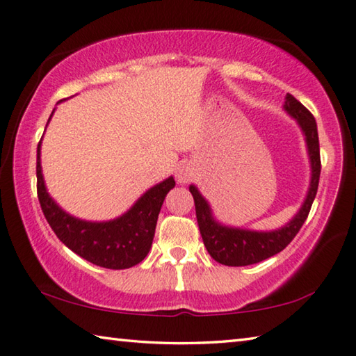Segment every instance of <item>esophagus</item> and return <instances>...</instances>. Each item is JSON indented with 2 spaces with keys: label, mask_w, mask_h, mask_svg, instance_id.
<instances>
[{
  "label": "esophagus",
  "mask_w": 356,
  "mask_h": 356,
  "mask_svg": "<svg viewBox=\"0 0 356 356\" xmlns=\"http://www.w3.org/2000/svg\"><path fill=\"white\" fill-rule=\"evenodd\" d=\"M190 177H191V171L188 170V168H185V166H182L180 168V170L177 171V180L180 184H186L190 180Z\"/></svg>",
  "instance_id": "34e87169"
}]
</instances>
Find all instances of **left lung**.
<instances>
[{
    "mask_svg": "<svg viewBox=\"0 0 356 356\" xmlns=\"http://www.w3.org/2000/svg\"><path fill=\"white\" fill-rule=\"evenodd\" d=\"M286 111L298 120L301 130L306 136L308 143L309 159L312 166V179L311 188L306 196V201L301 206L300 212L295 215V218L287 222L284 227L278 229L273 232H252L243 231V229H234L218 225L210 213V207L207 201L200 195L196 186H190V193L195 200L196 218L202 242L206 245L209 254L212 256L216 262L229 267H243V265L257 264L265 259L278 254L286 246L292 242L293 237L297 236L298 231L303 226L309 215V210L314 197L317 195L318 177H321V147H318V134L317 124L311 111L305 105L293 97L292 94H287Z\"/></svg>",
    "mask_w": 356,
    "mask_h": 356,
    "instance_id": "1",
    "label": "left lung"
}]
</instances>
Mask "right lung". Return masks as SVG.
<instances>
[{"label": "right lung", "mask_w": 356, "mask_h": 356, "mask_svg": "<svg viewBox=\"0 0 356 356\" xmlns=\"http://www.w3.org/2000/svg\"><path fill=\"white\" fill-rule=\"evenodd\" d=\"M38 197L45 220L56 237L83 259L99 267L122 270L140 264L152 246L156 220L168 191L174 188L170 177L141 196L127 213L108 222L76 220L59 209L48 196L40 171V141L38 144Z\"/></svg>", "instance_id": "right-lung-1"}]
</instances>
